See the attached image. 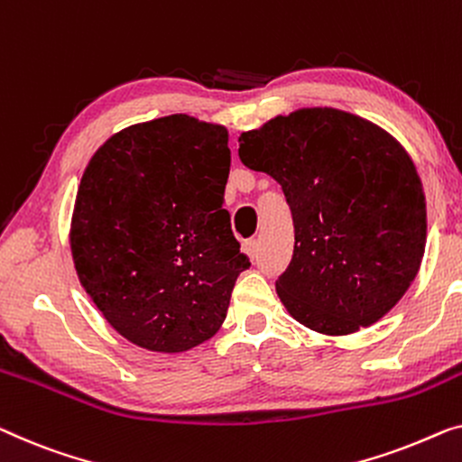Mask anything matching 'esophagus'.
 Instances as JSON below:
<instances>
[{"label":"esophagus","mask_w":462,"mask_h":462,"mask_svg":"<svg viewBox=\"0 0 462 462\" xmlns=\"http://www.w3.org/2000/svg\"><path fill=\"white\" fill-rule=\"evenodd\" d=\"M244 252L252 260H256V256H258V239H247V242L244 244Z\"/></svg>","instance_id":"1"}]
</instances>
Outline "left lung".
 <instances>
[{"mask_svg": "<svg viewBox=\"0 0 462 462\" xmlns=\"http://www.w3.org/2000/svg\"><path fill=\"white\" fill-rule=\"evenodd\" d=\"M239 158L281 185L293 256L275 290L323 336H350L400 302L427 242L423 183L379 125L337 108H300L239 135Z\"/></svg>", "mask_w": 462, "mask_h": 462, "instance_id": "left-lung-1", "label": "left lung"}]
</instances>
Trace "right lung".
Segmentation results:
<instances>
[{
	"mask_svg": "<svg viewBox=\"0 0 462 462\" xmlns=\"http://www.w3.org/2000/svg\"><path fill=\"white\" fill-rule=\"evenodd\" d=\"M223 125L171 115L118 131L93 153L70 218L77 275L131 344L179 354L220 329L250 266L223 208Z\"/></svg>",
	"mask_w": 462,
	"mask_h": 462,
	"instance_id": "1",
	"label": "right lung"
}]
</instances>
